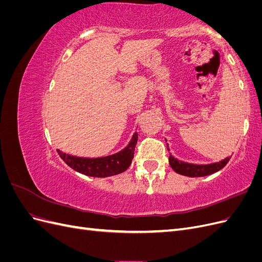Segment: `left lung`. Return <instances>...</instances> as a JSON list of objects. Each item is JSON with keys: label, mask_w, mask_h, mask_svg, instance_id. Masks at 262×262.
<instances>
[{"label": "left lung", "mask_w": 262, "mask_h": 262, "mask_svg": "<svg viewBox=\"0 0 262 262\" xmlns=\"http://www.w3.org/2000/svg\"><path fill=\"white\" fill-rule=\"evenodd\" d=\"M229 158L231 157H227V158H225V160L221 161L219 163H214V164H210V165H193V164L180 162V161L176 160L175 157L170 155L169 156V165L173 170L180 173V175L188 176V177H202V176L211 175V173L223 168L224 166L228 163Z\"/></svg>", "instance_id": "1"}]
</instances>
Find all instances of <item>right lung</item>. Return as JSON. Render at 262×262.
<instances>
[{"label": "right lung", "mask_w": 262, "mask_h": 262, "mask_svg": "<svg viewBox=\"0 0 262 262\" xmlns=\"http://www.w3.org/2000/svg\"><path fill=\"white\" fill-rule=\"evenodd\" d=\"M137 142L138 133H134L129 145L121 152L100 158L75 157L63 153L60 149H57V152L71 168L78 172L92 177H108L118 175V173H121L128 169L132 162Z\"/></svg>", "instance_id": "obj_1"}]
</instances>
